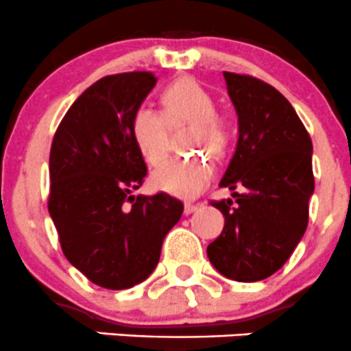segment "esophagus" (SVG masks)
Returning <instances> with one entry per match:
<instances>
[{
    "instance_id": "obj_1",
    "label": "esophagus",
    "mask_w": 351,
    "mask_h": 351,
    "mask_svg": "<svg viewBox=\"0 0 351 351\" xmlns=\"http://www.w3.org/2000/svg\"><path fill=\"white\" fill-rule=\"evenodd\" d=\"M198 210V205L197 204H185V214H193V212Z\"/></svg>"
}]
</instances>
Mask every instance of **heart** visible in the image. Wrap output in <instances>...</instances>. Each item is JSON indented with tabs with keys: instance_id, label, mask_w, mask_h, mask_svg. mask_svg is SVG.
Returning a JSON list of instances; mask_svg holds the SVG:
<instances>
[{
	"instance_id": "obj_1",
	"label": "heart",
	"mask_w": 351,
	"mask_h": 351,
	"mask_svg": "<svg viewBox=\"0 0 351 351\" xmlns=\"http://www.w3.org/2000/svg\"><path fill=\"white\" fill-rule=\"evenodd\" d=\"M162 115L149 107H137L130 119V134L149 165L158 166L168 156V127L189 123L185 147L221 154L228 144V123L215 113L214 98L192 80L169 84L161 93ZM214 176V165L204 156L169 159L153 173L156 189L171 195H200Z\"/></svg>"
}]
</instances>
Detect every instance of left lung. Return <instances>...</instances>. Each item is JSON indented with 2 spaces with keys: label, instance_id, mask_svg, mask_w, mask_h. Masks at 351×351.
<instances>
[{
  "label": "left lung",
  "instance_id": "obj_1",
  "mask_svg": "<svg viewBox=\"0 0 351 351\" xmlns=\"http://www.w3.org/2000/svg\"><path fill=\"white\" fill-rule=\"evenodd\" d=\"M238 113L236 153L219 186L234 202L210 204L224 215V229L207 246L215 270L236 282H258L280 270L302 239L314 192L313 143L289 100L271 84L224 73Z\"/></svg>",
  "mask_w": 351,
  "mask_h": 351
}]
</instances>
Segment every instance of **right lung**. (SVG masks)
Here are the masks:
<instances>
[{"label": "right lung", "mask_w": 351, "mask_h": 351, "mask_svg": "<svg viewBox=\"0 0 351 351\" xmlns=\"http://www.w3.org/2000/svg\"><path fill=\"white\" fill-rule=\"evenodd\" d=\"M154 86L147 71L101 77L71 105L52 139L49 214L69 263L104 289L146 280L183 214L168 193L132 195L147 168L130 119Z\"/></svg>", "instance_id": "1"}]
</instances>
